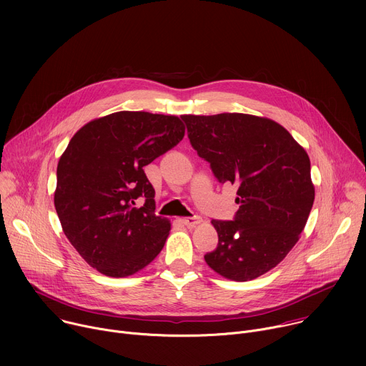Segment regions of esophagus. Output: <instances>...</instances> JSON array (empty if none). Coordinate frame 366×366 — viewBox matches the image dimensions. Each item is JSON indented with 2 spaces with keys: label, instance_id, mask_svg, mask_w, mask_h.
<instances>
[{
  "label": "esophagus",
  "instance_id": "esophagus-1",
  "mask_svg": "<svg viewBox=\"0 0 366 366\" xmlns=\"http://www.w3.org/2000/svg\"><path fill=\"white\" fill-rule=\"evenodd\" d=\"M182 223H184L187 227H195L197 224H199V223H201V217H199V216L185 217V219H182Z\"/></svg>",
  "mask_w": 366,
  "mask_h": 366
}]
</instances>
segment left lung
Segmentation results:
<instances>
[{"label":"left lung","instance_id":"left-lung-1","mask_svg":"<svg viewBox=\"0 0 366 366\" xmlns=\"http://www.w3.org/2000/svg\"><path fill=\"white\" fill-rule=\"evenodd\" d=\"M182 120L214 177L239 187L234 219L212 220L219 244L204 256L207 265L237 282L267 274L298 242L315 202L307 152L265 117L223 113Z\"/></svg>","mask_w":366,"mask_h":366}]
</instances>
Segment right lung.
Here are the masks:
<instances>
[{
    "label": "right lung",
    "instance_id": "right-lung-1",
    "mask_svg": "<svg viewBox=\"0 0 366 366\" xmlns=\"http://www.w3.org/2000/svg\"><path fill=\"white\" fill-rule=\"evenodd\" d=\"M177 116L119 112L95 119L71 139L58 164L55 208L71 244L98 272L124 278L162 250L171 223L154 214L143 168L177 146ZM144 205L137 207V199Z\"/></svg>",
    "mask_w": 366,
    "mask_h": 366
}]
</instances>
